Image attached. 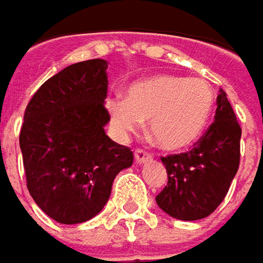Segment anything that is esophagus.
I'll list each match as a JSON object with an SVG mask.
<instances>
[{
	"label": "esophagus",
	"instance_id": "34e87169",
	"mask_svg": "<svg viewBox=\"0 0 263 263\" xmlns=\"http://www.w3.org/2000/svg\"><path fill=\"white\" fill-rule=\"evenodd\" d=\"M150 159H152V154H148L147 152H143V150L135 152V163L137 165H143L145 162H148Z\"/></svg>",
	"mask_w": 263,
	"mask_h": 263
}]
</instances>
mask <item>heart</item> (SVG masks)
Listing matches in <instances>:
<instances>
[{
    "instance_id": "heart-1",
    "label": "heart",
    "mask_w": 263,
    "mask_h": 263,
    "mask_svg": "<svg viewBox=\"0 0 263 263\" xmlns=\"http://www.w3.org/2000/svg\"><path fill=\"white\" fill-rule=\"evenodd\" d=\"M213 86L203 78L154 74L128 86L126 98L110 97L106 109L119 137L148 129L162 148L177 152L196 143L215 107Z\"/></svg>"
}]
</instances>
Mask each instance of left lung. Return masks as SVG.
Instances as JSON below:
<instances>
[{"instance_id":"left-lung-1","label":"left lung","mask_w":263,"mask_h":263,"mask_svg":"<svg viewBox=\"0 0 263 263\" xmlns=\"http://www.w3.org/2000/svg\"><path fill=\"white\" fill-rule=\"evenodd\" d=\"M215 122L191 152L162 157L167 185L156 203L179 221H197L215 211L234 179L240 165L241 128L227 94L218 96Z\"/></svg>"}]
</instances>
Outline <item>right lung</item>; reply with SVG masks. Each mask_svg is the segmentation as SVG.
I'll return each instance as SVG.
<instances>
[{
    "instance_id": "add662e5",
    "label": "right lung",
    "mask_w": 263,
    "mask_h": 263,
    "mask_svg": "<svg viewBox=\"0 0 263 263\" xmlns=\"http://www.w3.org/2000/svg\"><path fill=\"white\" fill-rule=\"evenodd\" d=\"M107 66L94 59L64 67L42 84L25 111L18 141L28 190L60 223L85 222L103 211L113 179L134 160L104 131Z\"/></svg>"
}]
</instances>
